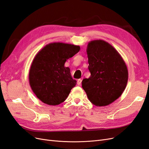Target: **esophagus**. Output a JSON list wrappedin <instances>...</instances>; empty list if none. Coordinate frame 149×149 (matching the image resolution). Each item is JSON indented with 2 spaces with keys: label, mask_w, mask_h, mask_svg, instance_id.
Masks as SVG:
<instances>
[{
  "label": "esophagus",
  "mask_w": 149,
  "mask_h": 149,
  "mask_svg": "<svg viewBox=\"0 0 149 149\" xmlns=\"http://www.w3.org/2000/svg\"><path fill=\"white\" fill-rule=\"evenodd\" d=\"M81 82H82V79H79L78 80V81H77V84H78V86H81Z\"/></svg>",
  "instance_id": "1"
}]
</instances>
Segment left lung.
Returning a JSON list of instances; mask_svg holds the SVG:
<instances>
[{"label": "left lung", "mask_w": 149, "mask_h": 149, "mask_svg": "<svg viewBox=\"0 0 149 149\" xmlns=\"http://www.w3.org/2000/svg\"><path fill=\"white\" fill-rule=\"evenodd\" d=\"M86 52L91 76L83 80L82 88L94 105H109L125 89L128 81L127 66L119 52L102 40L89 42Z\"/></svg>", "instance_id": "1"}]
</instances>
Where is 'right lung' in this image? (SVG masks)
Segmentation results:
<instances>
[{
  "label": "right lung",
  "mask_w": 149,
  "mask_h": 149,
  "mask_svg": "<svg viewBox=\"0 0 149 149\" xmlns=\"http://www.w3.org/2000/svg\"><path fill=\"white\" fill-rule=\"evenodd\" d=\"M80 47L73 44L53 42L37 53L29 71V83L33 92L43 103L56 106L64 102L76 84L70 69L65 67Z\"/></svg>",
  "instance_id": "1"
}]
</instances>
